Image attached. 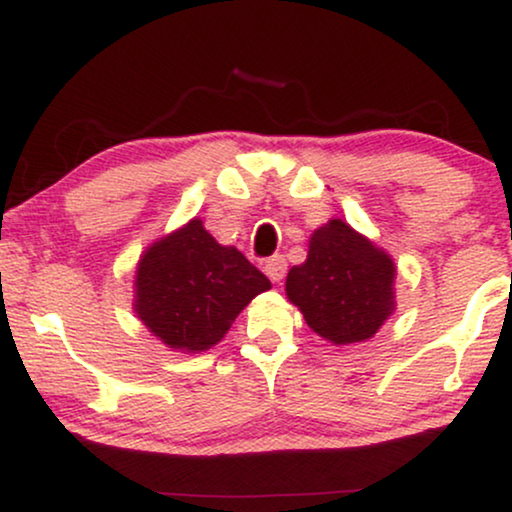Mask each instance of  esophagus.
<instances>
[{"mask_svg":"<svg viewBox=\"0 0 512 512\" xmlns=\"http://www.w3.org/2000/svg\"><path fill=\"white\" fill-rule=\"evenodd\" d=\"M265 275H268L272 282H282L284 275H286V258L284 256H270L268 261H265Z\"/></svg>","mask_w":512,"mask_h":512,"instance_id":"obj_1","label":"esophagus"}]
</instances>
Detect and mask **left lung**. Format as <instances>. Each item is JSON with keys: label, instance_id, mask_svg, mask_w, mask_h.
Listing matches in <instances>:
<instances>
[{"label": "left lung", "instance_id": "8db88e82", "mask_svg": "<svg viewBox=\"0 0 512 512\" xmlns=\"http://www.w3.org/2000/svg\"><path fill=\"white\" fill-rule=\"evenodd\" d=\"M394 277L387 251L331 219L312 233L307 261L289 270L286 296L314 333L352 345L373 338L394 312Z\"/></svg>", "mask_w": 512, "mask_h": 512}]
</instances>
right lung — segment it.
<instances>
[{
  "mask_svg": "<svg viewBox=\"0 0 512 512\" xmlns=\"http://www.w3.org/2000/svg\"><path fill=\"white\" fill-rule=\"evenodd\" d=\"M268 289L270 279L242 251L223 247L193 219L139 258L135 312L167 347L205 352Z\"/></svg>",
  "mask_w": 512,
  "mask_h": 512,
  "instance_id": "right-lung-1",
  "label": "right lung"
}]
</instances>
